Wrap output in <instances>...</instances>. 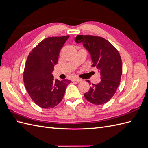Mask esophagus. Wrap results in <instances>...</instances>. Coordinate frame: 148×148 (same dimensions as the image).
Masks as SVG:
<instances>
[{
    "instance_id": "34e87169",
    "label": "esophagus",
    "mask_w": 148,
    "mask_h": 148,
    "mask_svg": "<svg viewBox=\"0 0 148 148\" xmlns=\"http://www.w3.org/2000/svg\"><path fill=\"white\" fill-rule=\"evenodd\" d=\"M73 80L75 82H82V79L79 78H74Z\"/></svg>"
}]
</instances>
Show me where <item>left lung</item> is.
Returning <instances> with one entry per match:
<instances>
[{"label": "left lung", "mask_w": 148, "mask_h": 148, "mask_svg": "<svg viewBox=\"0 0 148 148\" xmlns=\"http://www.w3.org/2000/svg\"><path fill=\"white\" fill-rule=\"evenodd\" d=\"M77 43L82 42L91 55L92 67L99 70L101 82L84 95L89 102L102 105L115 95L122 74V59L119 51L112 44L102 37L91 35H78Z\"/></svg>", "instance_id": "left-lung-1"}]
</instances>
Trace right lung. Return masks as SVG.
I'll return each instance as SVG.
<instances>
[{"instance_id": "1", "label": "right lung", "mask_w": 148, "mask_h": 148, "mask_svg": "<svg viewBox=\"0 0 148 148\" xmlns=\"http://www.w3.org/2000/svg\"><path fill=\"white\" fill-rule=\"evenodd\" d=\"M69 35L44 39L29 53L23 71V82L32 100L39 107L51 109L57 106L71 81L53 79L52 72L57 64L61 49Z\"/></svg>"}]
</instances>
